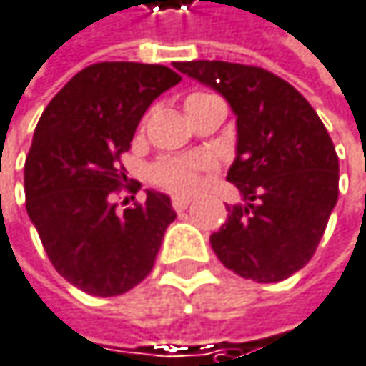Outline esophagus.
Instances as JSON below:
<instances>
[{
  "label": "esophagus",
  "instance_id": "34e87169",
  "mask_svg": "<svg viewBox=\"0 0 366 366\" xmlns=\"http://www.w3.org/2000/svg\"><path fill=\"white\" fill-rule=\"evenodd\" d=\"M189 202H192V200L185 198V196H174V198H172V207H174V211H179V213L185 211V209L189 207Z\"/></svg>",
  "mask_w": 366,
  "mask_h": 366
}]
</instances>
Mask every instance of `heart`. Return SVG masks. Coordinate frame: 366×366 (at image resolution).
<instances>
[{"mask_svg": "<svg viewBox=\"0 0 366 366\" xmlns=\"http://www.w3.org/2000/svg\"><path fill=\"white\" fill-rule=\"evenodd\" d=\"M194 97H200V94H194ZM194 97H189V99H194ZM213 166L215 164L209 155L162 159L151 168V179H153V183H157L174 194H192L200 187L202 174L211 172Z\"/></svg>", "mask_w": 366, "mask_h": 366, "instance_id": "b5f03b06", "label": "heart"}]
</instances>
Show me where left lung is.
<instances>
[{"instance_id": "left-lung-1", "label": "left lung", "mask_w": 366, "mask_h": 366, "mask_svg": "<svg viewBox=\"0 0 366 366\" xmlns=\"http://www.w3.org/2000/svg\"><path fill=\"white\" fill-rule=\"evenodd\" d=\"M174 69L222 94L237 116L226 179L244 202L226 207V222L211 235L213 252L242 278H289L315 254L339 198V157L324 122L265 69L209 60Z\"/></svg>"}]
</instances>
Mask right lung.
<instances>
[{
    "label": "right lung",
    "instance_id": "right-lung-1",
    "mask_svg": "<svg viewBox=\"0 0 366 366\" xmlns=\"http://www.w3.org/2000/svg\"><path fill=\"white\" fill-rule=\"evenodd\" d=\"M168 66L101 62L79 71L44 107L25 159V209L49 261L77 289L109 297L142 282L177 213L166 194L122 213L112 194L149 105L177 86Z\"/></svg>",
    "mask_w": 366,
    "mask_h": 366
}]
</instances>
